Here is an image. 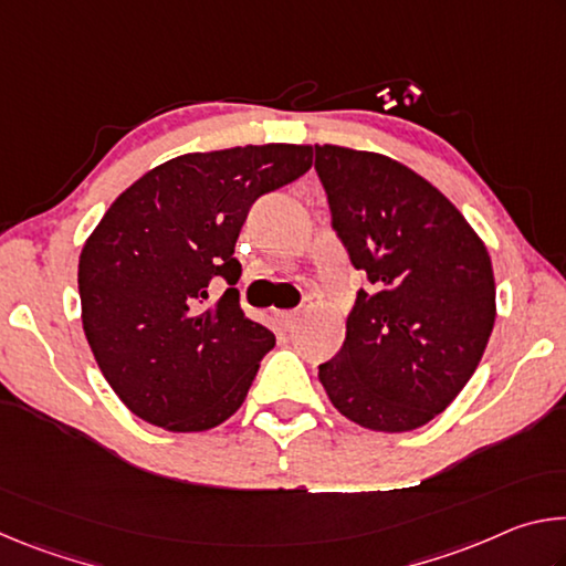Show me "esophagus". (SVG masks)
I'll use <instances>...</instances> for the list:
<instances>
[{
    "mask_svg": "<svg viewBox=\"0 0 566 566\" xmlns=\"http://www.w3.org/2000/svg\"><path fill=\"white\" fill-rule=\"evenodd\" d=\"M276 317H280L286 327H292V324L296 322V317H300V312L296 310H284V312H276Z\"/></svg>",
    "mask_w": 566,
    "mask_h": 566,
    "instance_id": "34e87169",
    "label": "esophagus"
}]
</instances>
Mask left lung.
<instances>
[{
	"label": "left lung",
	"instance_id": "1",
	"mask_svg": "<svg viewBox=\"0 0 566 566\" xmlns=\"http://www.w3.org/2000/svg\"><path fill=\"white\" fill-rule=\"evenodd\" d=\"M314 169L369 282L319 381L347 419L409 432L452 405L482 359L496 314L490 254L442 191L395 159L324 145Z\"/></svg>",
	"mask_w": 566,
	"mask_h": 566
}]
</instances>
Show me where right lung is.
<instances>
[{
  "instance_id": "obj_1",
  "label": "right lung",
  "mask_w": 566,
  "mask_h": 566,
  "mask_svg": "<svg viewBox=\"0 0 566 566\" xmlns=\"http://www.w3.org/2000/svg\"><path fill=\"white\" fill-rule=\"evenodd\" d=\"M312 147L264 145L169 159L119 195L80 256L82 324L134 415L205 432L242 407L274 334L239 310L234 256L249 209L300 179ZM228 292L206 306L208 284Z\"/></svg>"
}]
</instances>
